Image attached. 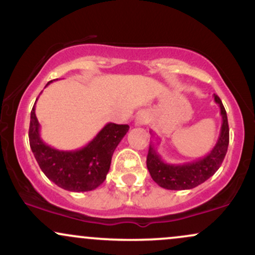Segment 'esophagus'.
<instances>
[{"instance_id":"obj_1","label":"esophagus","mask_w":255,"mask_h":255,"mask_svg":"<svg viewBox=\"0 0 255 255\" xmlns=\"http://www.w3.org/2000/svg\"><path fill=\"white\" fill-rule=\"evenodd\" d=\"M148 119H150V116H148L147 113H140L135 119V125L136 126H145L148 122Z\"/></svg>"}]
</instances>
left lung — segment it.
<instances>
[{
    "label": "left lung",
    "mask_w": 255,
    "mask_h": 255,
    "mask_svg": "<svg viewBox=\"0 0 255 255\" xmlns=\"http://www.w3.org/2000/svg\"><path fill=\"white\" fill-rule=\"evenodd\" d=\"M213 99L221 110L222 127L217 142L206 156L198 158L193 162L172 164L163 160L156 150V145L150 144L146 165L152 180L162 188L170 189V191L192 189L209 180L221 166L229 145V126H228L227 111L222 101L217 95H213ZM158 144L159 142H157Z\"/></svg>",
    "instance_id": "left-lung-1"
}]
</instances>
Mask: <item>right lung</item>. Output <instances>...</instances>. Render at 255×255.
I'll return each instance as SVG.
<instances>
[{"label": "right lung", "mask_w": 255, "mask_h": 255, "mask_svg": "<svg viewBox=\"0 0 255 255\" xmlns=\"http://www.w3.org/2000/svg\"><path fill=\"white\" fill-rule=\"evenodd\" d=\"M50 83L52 81H49L46 86ZM128 129V125L110 122L84 147L74 151L57 150L45 144L40 137L34 103L31 111L28 139L38 165L49 180L66 191L89 192L104 182L114 151Z\"/></svg>", "instance_id": "1"}]
</instances>
